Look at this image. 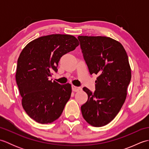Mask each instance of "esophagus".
I'll return each instance as SVG.
<instances>
[{
    "label": "esophagus",
    "instance_id": "1",
    "mask_svg": "<svg viewBox=\"0 0 149 149\" xmlns=\"http://www.w3.org/2000/svg\"><path fill=\"white\" fill-rule=\"evenodd\" d=\"M72 90L74 91H79V90H81V87H77V86H72Z\"/></svg>",
    "mask_w": 149,
    "mask_h": 149
}]
</instances>
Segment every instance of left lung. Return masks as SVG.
<instances>
[{"mask_svg":"<svg viewBox=\"0 0 149 149\" xmlns=\"http://www.w3.org/2000/svg\"><path fill=\"white\" fill-rule=\"evenodd\" d=\"M78 40L90 74L98 75L94 93L83 88L88 98L82 115L91 125L102 127L115 118L127 97L131 79L128 56L122 44L109 37L79 36Z\"/></svg>","mask_w":149,"mask_h":149,"instance_id":"8db88e82","label":"left lung"}]
</instances>
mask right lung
<instances>
[{"instance_id": "add662e5", "label": "right lung", "mask_w": 149, "mask_h": 149, "mask_svg": "<svg viewBox=\"0 0 149 149\" xmlns=\"http://www.w3.org/2000/svg\"><path fill=\"white\" fill-rule=\"evenodd\" d=\"M79 45L74 36L50 34L29 42L17 61L16 81L27 114L38 123H50L61 116L72 93L71 84L49 81L60 58Z\"/></svg>"}]
</instances>
